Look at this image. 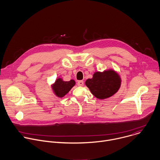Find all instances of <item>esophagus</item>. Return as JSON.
Returning a JSON list of instances; mask_svg holds the SVG:
<instances>
[{
	"instance_id": "obj_1",
	"label": "esophagus",
	"mask_w": 160,
	"mask_h": 160,
	"mask_svg": "<svg viewBox=\"0 0 160 160\" xmlns=\"http://www.w3.org/2000/svg\"><path fill=\"white\" fill-rule=\"evenodd\" d=\"M83 84H84V82H83V81H82V80H80V81H78V82H77V85H78V86H80V87H82V86L83 85Z\"/></svg>"
}]
</instances>
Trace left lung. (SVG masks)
I'll use <instances>...</instances> for the list:
<instances>
[{
    "label": "left lung",
    "instance_id": "left-lung-1",
    "mask_svg": "<svg viewBox=\"0 0 160 160\" xmlns=\"http://www.w3.org/2000/svg\"><path fill=\"white\" fill-rule=\"evenodd\" d=\"M121 84L120 76L111 69L103 72H95L92 78H88L85 82L91 93L98 99H105L114 95Z\"/></svg>",
    "mask_w": 160,
    "mask_h": 160
}]
</instances>
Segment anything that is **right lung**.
Masks as SVG:
<instances>
[{
  "label": "right lung",
  "mask_w": 160,
  "mask_h": 160,
  "mask_svg": "<svg viewBox=\"0 0 160 160\" xmlns=\"http://www.w3.org/2000/svg\"><path fill=\"white\" fill-rule=\"evenodd\" d=\"M75 85V82L71 80L68 82L63 81L61 78L56 80L55 82L52 85V89L54 93L58 97H63Z\"/></svg>",
  "instance_id": "1"
}]
</instances>
